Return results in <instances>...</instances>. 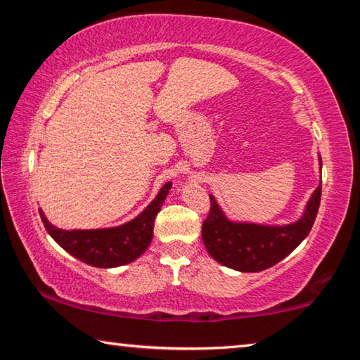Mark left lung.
Instances as JSON below:
<instances>
[{"mask_svg":"<svg viewBox=\"0 0 360 360\" xmlns=\"http://www.w3.org/2000/svg\"><path fill=\"white\" fill-rule=\"evenodd\" d=\"M321 191L322 187L319 184L309 198L300 221L283 227L231 222L219 208L214 197L210 195V214L203 221L202 227L206 251L219 264L233 270L248 273L266 270L289 255L307 238L318 216Z\"/></svg>","mask_w":360,"mask_h":360,"instance_id":"8db88e82","label":"left lung"}]
</instances>
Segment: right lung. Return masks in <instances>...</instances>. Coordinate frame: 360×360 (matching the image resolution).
Segmentation results:
<instances>
[{"label": "right lung", "instance_id": "obj_1", "mask_svg": "<svg viewBox=\"0 0 360 360\" xmlns=\"http://www.w3.org/2000/svg\"><path fill=\"white\" fill-rule=\"evenodd\" d=\"M169 188H172V182H167L155 200H152V203L141 214L130 222L112 229L62 230L47 221L42 210H39V214L49 235L66 252L92 266H120L136 260L150 245L155 217L165 202Z\"/></svg>", "mask_w": 360, "mask_h": 360}]
</instances>
